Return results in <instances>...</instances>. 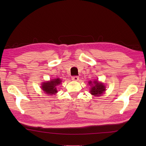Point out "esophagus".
I'll list each match as a JSON object with an SVG mask.
<instances>
[{
    "label": "esophagus",
    "mask_w": 146,
    "mask_h": 146,
    "mask_svg": "<svg viewBox=\"0 0 146 146\" xmlns=\"http://www.w3.org/2000/svg\"><path fill=\"white\" fill-rule=\"evenodd\" d=\"M71 79H72V80H73V81H78L79 80V77L78 76H72Z\"/></svg>",
    "instance_id": "obj_1"
}]
</instances>
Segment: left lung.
Here are the masks:
<instances>
[{
  "label": "left lung",
  "mask_w": 146,
  "mask_h": 146,
  "mask_svg": "<svg viewBox=\"0 0 146 146\" xmlns=\"http://www.w3.org/2000/svg\"><path fill=\"white\" fill-rule=\"evenodd\" d=\"M89 85L92 86L90 90L91 94L95 96L101 95L105 91V86L103 83H99L98 81L89 82Z\"/></svg>",
  "instance_id": "8db88e82"
}]
</instances>
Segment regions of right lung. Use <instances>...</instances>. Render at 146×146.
<instances>
[{
    "instance_id": "1",
    "label": "right lung",
    "mask_w": 146,
    "mask_h": 146,
    "mask_svg": "<svg viewBox=\"0 0 146 146\" xmlns=\"http://www.w3.org/2000/svg\"><path fill=\"white\" fill-rule=\"evenodd\" d=\"M61 81L60 78L54 79L51 80L50 82H44L42 84V89L43 91L46 92V94L48 95H53L56 93H57V90L56 86L60 84Z\"/></svg>"
}]
</instances>
